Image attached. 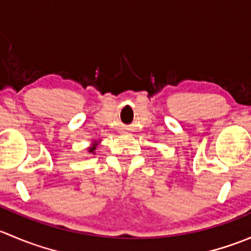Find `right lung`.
Masks as SVG:
<instances>
[{"mask_svg":"<svg viewBox=\"0 0 251 251\" xmlns=\"http://www.w3.org/2000/svg\"><path fill=\"white\" fill-rule=\"evenodd\" d=\"M96 146H97V144H95V146H93L92 148H90V151H91V153H92V151H95V149H96Z\"/></svg>","mask_w":251,"mask_h":251,"instance_id":"obj_1","label":"right lung"}]
</instances>
